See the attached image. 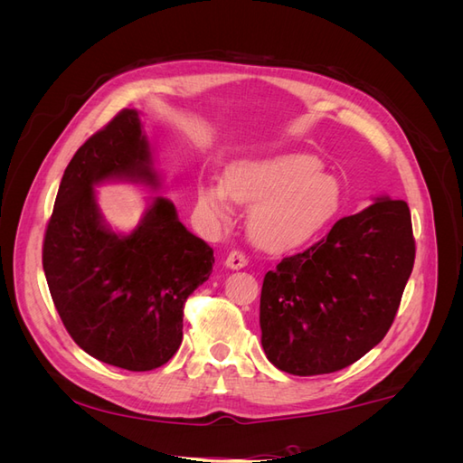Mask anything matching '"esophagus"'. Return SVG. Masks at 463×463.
Wrapping results in <instances>:
<instances>
[{
	"label": "esophagus",
	"instance_id": "esophagus-1",
	"mask_svg": "<svg viewBox=\"0 0 463 463\" xmlns=\"http://www.w3.org/2000/svg\"><path fill=\"white\" fill-rule=\"evenodd\" d=\"M249 259L241 253V250H232V253L226 257V266L230 270H241L245 269Z\"/></svg>",
	"mask_w": 463,
	"mask_h": 463
}]
</instances>
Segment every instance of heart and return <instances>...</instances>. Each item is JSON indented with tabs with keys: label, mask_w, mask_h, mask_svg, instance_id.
<instances>
[{
	"label": "heart",
	"mask_w": 463,
	"mask_h": 463,
	"mask_svg": "<svg viewBox=\"0 0 463 463\" xmlns=\"http://www.w3.org/2000/svg\"><path fill=\"white\" fill-rule=\"evenodd\" d=\"M232 199L250 206L247 228L260 249H296L326 226L342 201L338 179L309 154H278L228 167L223 184L203 181L197 203L218 223L230 220Z\"/></svg>",
	"instance_id": "heart-1"
}]
</instances>
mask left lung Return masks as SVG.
I'll list each match as a JSON object with an SVG mask.
<instances>
[{
	"mask_svg": "<svg viewBox=\"0 0 463 463\" xmlns=\"http://www.w3.org/2000/svg\"><path fill=\"white\" fill-rule=\"evenodd\" d=\"M415 260L410 206L376 199L326 237L266 272L260 332L279 371L313 376L349 367L381 342Z\"/></svg>",
	"mask_w": 463,
	"mask_h": 463,
	"instance_id": "obj_1",
	"label": "left lung"
}]
</instances>
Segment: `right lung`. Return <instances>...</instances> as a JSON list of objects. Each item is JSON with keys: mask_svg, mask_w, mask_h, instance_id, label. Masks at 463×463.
Instances as JSON below:
<instances>
[{"mask_svg": "<svg viewBox=\"0 0 463 463\" xmlns=\"http://www.w3.org/2000/svg\"><path fill=\"white\" fill-rule=\"evenodd\" d=\"M106 181L160 184L137 109L119 111L65 167L42 264L55 309L80 349L119 369L152 371L179 349L185 301L213 272L214 250L164 197L148 204L133 232H114L94 191Z\"/></svg>", "mask_w": 463, "mask_h": 463, "instance_id": "obj_1", "label": "right lung"}]
</instances>
